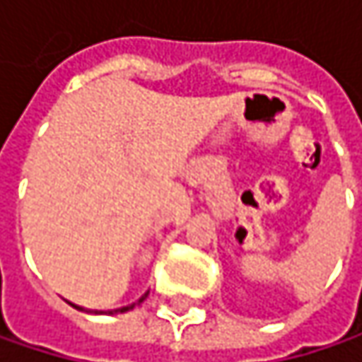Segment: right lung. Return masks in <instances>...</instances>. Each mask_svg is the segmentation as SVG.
Here are the masks:
<instances>
[{"label": "right lung", "instance_id": "add662e5", "mask_svg": "<svg viewBox=\"0 0 362 362\" xmlns=\"http://www.w3.org/2000/svg\"><path fill=\"white\" fill-rule=\"evenodd\" d=\"M146 296H148V291H146V293H144V296H142V298H140L138 302H134V304H129V306H123V308H119V310H109V315H112V313H127V310H132L134 306H138V304H142V302L146 300ZM71 306H73V308H77V310H83L81 306H75V304H71ZM96 315H105V310H100V313L96 310Z\"/></svg>", "mask_w": 362, "mask_h": 362}]
</instances>
